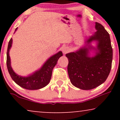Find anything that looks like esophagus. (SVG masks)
I'll return each instance as SVG.
<instances>
[{
    "mask_svg": "<svg viewBox=\"0 0 120 120\" xmlns=\"http://www.w3.org/2000/svg\"><path fill=\"white\" fill-rule=\"evenodd\" d=\"M69 51H70V49L67 46L63 47V49H62V51H63V53L64 54H66L67 53H68Z\"/></svg>",
    "mask_w": 120,
    "mask_h": 120,
    "instance_id": "obj_1",
    "label": "esophagus"
}]
</instances>
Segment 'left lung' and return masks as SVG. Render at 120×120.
<instances>
[{
  "label": "left lung",
  "instance_id": "obj_1",
  "mask_svg": "<svg viewBox=\"0 0 120 120\" xmlns=\"http://www.w3.org/2000/svg\"><path fill=\"white\" fill-rule=\"evenodd\" d=\"M96 29L97 31L87 40L88 43L93 40L98 41L99 52L94 57H89L86 47L65 55L69 60L68 73L70 81L81 90H91L102 84L111 70L112 49L110 35L99 23L96 22Z\"/></svg>",
  "mask_w": 120,
  "mask_h": 120
}]
</instances>
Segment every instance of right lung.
I'll use <instances>...</instances> for the list:
<instances>
[{"instance_id": "1", "label": "right lung", "mask_w": 120, "mask_h": 120, "mask_svg": "<svg viewBox=\"0 0 120 120\" xmlns=\"http://www.w3.org/2000/svg\"><path fill=\"white\" fill-rule=\"evenodd\" d=\"M17 28L16 29V30ZM12 39H10L8 44L6 56V65L8 71L12 80L19 86L27 90H34L40 89L45 87L50 82L52 76V69L56 65L58 59L63 56L61 51L51 57L38 71L28 77H22L16 74L13 71L10 65L9 50L12 45Z\"/></svg>"}]
</instances>
